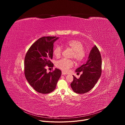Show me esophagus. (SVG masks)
<instances>
[{"label":"esophagus","mask_w":125,"mask_h":125,"mask_svg":"<svg viewBox=\"0 0 125 125\" xmlns=\"http://www.w3.org/2000/svg\"><path fill=\"white\" fill-rule=\"evenodd\" d=\"M62 75H66V73H65L64 72H63V71H62Z\"/></svg>","instance_id":"1"}]
</instances>
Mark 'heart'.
<instances>
[{"label":"heart","instance_id":"b5f03b06","mask_svg":"<svg viewBox=\"0 0 125 125\" xmlns=\"http://www.w3.org/2000/svg\"><path fill=\"white\" fill-rule=\"evenodd\" d=\"M65 45L73 50L72 57L74 58L76 61L81 62L84 59L85 52L83 50V45L81 42L77 40H70L65 42ZM62 47L60 45H58L53 50V54L56 57L59 58L62 55ZM74 65V62L73 60L66 58L58 60L56 64L57 68L62 70L64 72H67Z\"/></svg>","mask_w":125,"mask_h":125}]
</instances>
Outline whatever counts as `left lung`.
Masks as SVG:
<instances>
[{"mask_svg":"<svg viewBox=\"0 0 125 125\" xmlns=\"http://www.w3.org/2000/svg\"><path fill=\"white\" fill-rule=\"evenodd\" d=\"M102 60L100 53L94 45L89 54L85 64L77 68L76 72H83L79 79L73 76L74 79L71 83L73 91L79 94L87 93L94 86L101 75Z\"/></svg>","mask_w":125,"mask_h":125,"instance_id":"1","label":"left lung"}]
</instances>
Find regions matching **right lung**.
I'll use <instances>...</instances> for the list:
<instances>
[{
	"mask_svg": "<svg viewBox=\"0 0 125 125\" xmlns=\"http://www.w3.org/2000/svg\"><path fill=\"white\" fill-rule=\"evenodd\" d=\"M58 38L43 37L34 42L25 57L24 74L29 84L37 92L47 94L54 91L61 75V71L55 69L46 72V66L53 67V43Z\"/></svg>",
	"mask_w": 125,
	"mask_h": 125,
	"instance_id": "add662e5",
	"label": "right lung"
}]
</instances>
